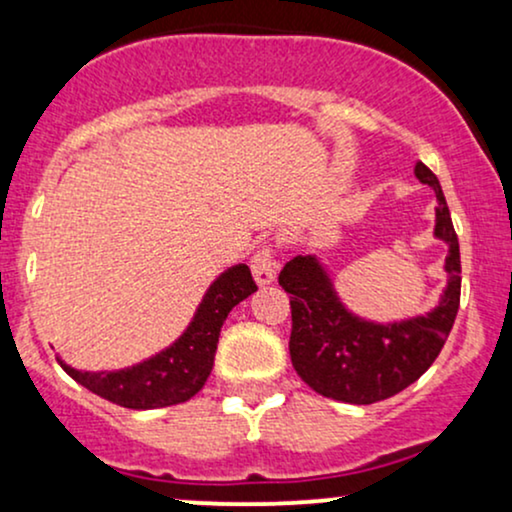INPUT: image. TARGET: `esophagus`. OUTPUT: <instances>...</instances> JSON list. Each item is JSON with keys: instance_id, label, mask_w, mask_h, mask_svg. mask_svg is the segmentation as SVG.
<instances>
[{"instance_id": "1", "label": "esophagus", "mask_w": 512, "mask_h": 512, "mask_svg": "<svg viewBox=\"0 0 512 512\" xmlns=\"http://www.w3.org/2000/svg\"><path fill=\"white\" fill-rule=\"evenodd\" d=\"M250 269H252V276H255V281L260 286H267L272 284L276 279V262H274V250L269 248V245H262L260 250L252 255L250 260Z\"/></svg>"}]
</instances>
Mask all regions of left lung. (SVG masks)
Masks as SVG:
<instances>
[{
  "label": "left lung",
  "instance_id": "left-lung-1",
  "mask_svg": "<svg viewBox=\"0 0 512 512\" xmlns=\"http://www.w3.org/2000/svg\"><path fill=\"white\" fill-rule=\"evenodd\" d=\"M414 175L438 199L433 236L448 245V286L436 308L399 322H370L337 296L317 255H298L281 269L279 284L291 293V363L308 387L346 404H373L421 378L436 361L460 308V243L436 175L416 163Z\"/></svg>",
  "mask_w": 512,
  "mask_h": 512
}]
</instances>
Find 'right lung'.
<instances>
[{"instance_id": "add662e5", "label": "right lung", "mask_w": 512, "mask_h": 512, "mask_svg": "<svg viewBox=\"0 0 512 512\" xmlns=\"http://www.w3.org/2000/svg\"><path fill=\"white\" fill-rule=\"evenodd\" d=\"M248 264H233L216 276L204 293L187 330L161 354L122 370H76L57 358L60 366L86 390L125 409H161L187 402L207 383L214 368L216 344L228 313L255 293Z\"/></svg>"}]
</instances>
